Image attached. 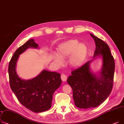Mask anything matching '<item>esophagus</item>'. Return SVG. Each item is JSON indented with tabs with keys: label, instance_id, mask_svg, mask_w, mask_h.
Returning a JSON list of instances; mask_svg holds the SVG:
<instances>
[{
	"label": "esophagus",
	"instance_id": "obj_1",
	"mask_svg": "<svg viewBox=\"0 0 124 124\" xmlns=\"http://www.w3.org/2000/svg\"><path fill=\"white\" fill-rule=\"evenodd\" d=\"M61 79L63 82H65L66 80H67V76L64 74H61Z\"/></svg>",
	"mask_w": 124,
	"mask_h": 124
}]
</instances>
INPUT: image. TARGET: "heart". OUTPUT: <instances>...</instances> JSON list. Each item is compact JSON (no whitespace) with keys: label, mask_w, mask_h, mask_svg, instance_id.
Segmentation results:
<instances>
[{"label":"heart","mask_w":124,"mask_h":124,"mask_svg":"<svg viewBox=\"0 0 124 124\" xmlns=\"http://www.w3.org/2000/svg\"><path fill=\"white\" fill-rule=\"evenodd\" d=\"M88 53L87 46L84 43H79L76 39L69 40L58 46L57 54L53 55V61L58 66L63 63L62 59L70 56L68 63L72 68H78L84 63Z\"/></svg>","instance_id":"heart-1"}]
</instances>
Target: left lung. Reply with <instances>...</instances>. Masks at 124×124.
<instances>
[{
  "label": "left lung",
  "instance_id": "obj_1",
  "mask_svg": "<svg viewBox=\"0 0 124 124\" xmlns=\"http://www.w3.org/2000/svg\"><path fill=\"white\" fill-rule=\"evenodd\" d=\"M90 35L96 45L94 59L72 71L67 80L73 91L74 104L80 108H94L102 104L110 94L114 82L115 64L109 47L101 39ZM98 57L102 60V66L96 74L90 65Z\"/></svg>",
  "mask_w": 124,
  "mask_h": 124
}]
</instances>
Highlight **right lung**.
<instances>
[{
  "instance_id": "1",
  "label": "right lung",
  "mask_w": 124,
  "mask_h": 124,
  "mask_svg": "<svg viewBox=\"0 0 124 124\" xmlns=\"http://www.w3.org/2000/svg\"><path fill=\"white\" fill-rule=\"evenodd\" d=\"M28 48L39 49L34 39H31L16 51L8 65L10 87L23 106L34 112H41L51 108L54 93L62 83L61 74L43 70L32 79L20 78L16 72L17 63L20 55Z\"/></svg>"
}]
</instances>
